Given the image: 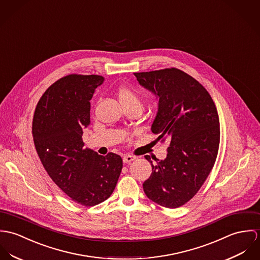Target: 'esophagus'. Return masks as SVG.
I'll return each instance as SVG.
<instances>
[{"label":"esophagus","instance_id":"esophagus-1","mask_svg":"<svg viewBox=\"0 0 260 260\" xmlns=\"http://www.w3.org/2000/svg\"><path fill=\"white\" fill-rule=\"evenodd\" d=\"M135 159H136V156L129 155V154H125V155H123V157H122V160H123V162H125V164L132 162V161L135 160Z\"/></svg>","mask_w":260,"mask_h":260}]
</instances>
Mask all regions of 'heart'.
I'll return each instance as SVG.
<instances>
[{
    "label": "heart",
    "instance_id": "1",
    "mask_svg": "<svg viewBox=\"0 0 260 260\" xmlns=\"http://www.w3.org/2000/svg\"><path fill=\"white\" fill-rule=\"evenodd\" d=\"M118 100L122 106V108L131 107V106H137L143 109V102L141 96L133 89L127 87L119 88L117 91Z\"/></svg>",
    "mask_w": 260,
    "mask_h": 260
}]
</instances>
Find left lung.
<instances>
[{
  "instance_id": "left-lung-1",
  "label": "left lung",
  "mask_w": 260,
  "mask_h": 260,
  "mask_svg": "<svg viewBox=\"0 0 260 260\" xmlns=\"http://www.w3.org/2000/svg\"><path fill=\"white\" fill-rule=\"evenodd\" d=\"M134 75L158 99L151 132L170 142L164 160L152 165L144 156L152 168L144 193L161 206L176 208L198 193L214 166L220 140L217 110L205 87L178 69Z\"/></svg>"
}]
</instances>
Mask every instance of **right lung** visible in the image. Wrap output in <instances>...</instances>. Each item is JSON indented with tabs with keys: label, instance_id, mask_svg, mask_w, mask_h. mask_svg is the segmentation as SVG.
I'll list each match as a JSON object with an SVG mask.
<instances>
[{
	"label": "right lung",
	"instance_id": "1",
	"mask_svg": "<svg viewBox=\"0 0 260 260\" xmlns=\"http://www.w3.org/2000/svg\"><path fill=\"white\" fill-rule=\"evenodd\" d=\"M105 78L66 76L40 99L32 118V138L46 172L69 198L93 206L108 200L122 169L121 157L84 148L83 129L90 122L89 101Z\"/></svg>",
	"mask_w": 260,
	"mask_h": 260
}]
</instances>
